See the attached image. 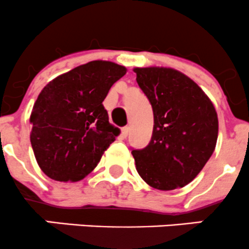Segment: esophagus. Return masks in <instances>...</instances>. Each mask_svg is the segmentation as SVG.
Returning <instances> with one entry per match:
<instances>
[{"instance_id": "1", "label": "esophagus", "mask_w": 249, "mask_h": 249, "mask_svg": "<svg viewBox=\"0 0 249 249\" xmlns=\"http://www.w3.org/2000/svg\"><path fill=\"white\" fill-rule=\"evenodd\" d=\"M129 132H130V127H129V126H125V127H123V129H122V135H123V137H127V135H129Z\"/></svg>"}]
</instances>
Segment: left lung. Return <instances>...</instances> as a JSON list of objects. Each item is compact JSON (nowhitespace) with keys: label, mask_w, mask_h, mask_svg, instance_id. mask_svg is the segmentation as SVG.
I'll use <instances>...</instances> for the list:
<instances>
[{"label":"left lung","mask_w":249,"mask_h":249,"mask_svg":"<svg viewBox=\"0 0 249 249\" xmlns=\"http://www.w3.org/2000/svg\"><path fill=\"white\" fill-rule=\"evenodd\" d=\"M154 112L149 144L132 150L136 169L149 186L171 191L190 184L213 155L218 118L193 80L172 68H135Z\"/></svg>","instance_id":"left-lung-1"}]
</instances>
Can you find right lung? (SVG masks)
I'll list each match as a JSON object with an SVG mask.
<instances>
[{
  "label": "right lung",
  "mask_w": 249,
  "mask_h": 249,
  "mask_svg": "<svg viewBox=\"0 0 249 249\" xmlns=\"http://www.w3.org/2000/svg\"><path fill=\"white\" fill-rule=\"evenodd\" d=\"M126 68L93 61L49 82L33 106L31 144L40 169L57 181H78L119 135L103 101Z\"/></svg>",
  "instance_id": "1"
}]
</instances>
